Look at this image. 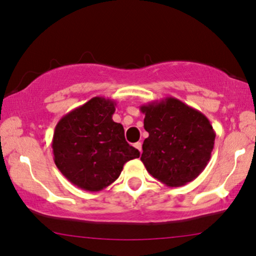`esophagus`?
I'll return each mask as SVG.
<instances>
[{"mask_svg":"<svg viewBox=\"0 0 256 256\" xmlns=\"http://www.w3.org/2000/svg\"><path fill=\"white\" fill-rule=\"evenodd\" d=\"M134 146H136L138 150H140V152H142V143H140V142L134 143Z\"/></svg>","mask_w":256,"mask_h":256,"instance_id":"esophagus-1","label":"esophagus"}]
</instances>
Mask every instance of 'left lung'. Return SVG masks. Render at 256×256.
Returning a JSON list of instances; mask_svg holds the SVG:
<instances>
[{
	"instance_id": "left-lung-1",
	"label": "left lung",
	"mask_w": 256,
	"mask_h": 256,
	"mask_svg": "<svg viewBox=\"0 0 256 256\" xmlns=\"http://www.w3.org/2000/svg\"><path fill=\"white\" fill-rule=\"evenodd\" d=\"M144 128L140 160L167 186H182L198 177L214 148L216 132L201 112L174 98L140 106Z\"/></svg>"
}]
</instances>
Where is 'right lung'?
Masks as SVG:
<instances>
[{
  "label": "right lung",
  "mask_w": 256,
  "mask_h": 256,
  "mask_svg": "<svg viewBox=\"0 0 256 256\" xmlns=\"http://www.w3.org/2000/svg\"><path fill=\"white\" fill-rule=\"evenodd\" d=\"M116 104L92 98L60 119L52 136L54 162L80 189L100 192L119 177L140 152L125 140L124 128L113 122Z\"/></svg>",
  "instance_id": "right-lung-1"
}]
</instances>
